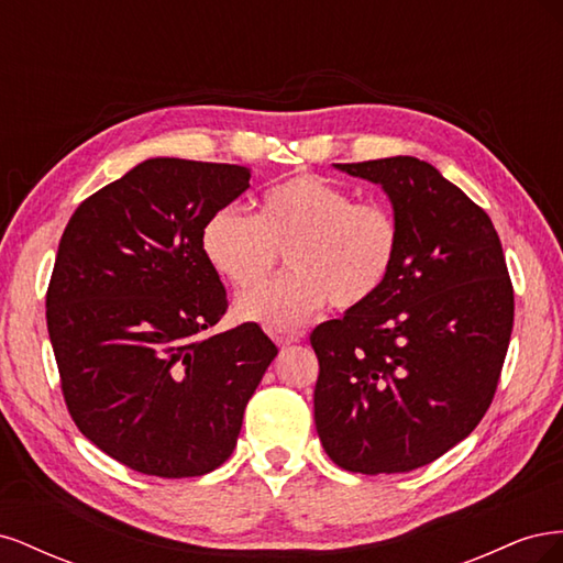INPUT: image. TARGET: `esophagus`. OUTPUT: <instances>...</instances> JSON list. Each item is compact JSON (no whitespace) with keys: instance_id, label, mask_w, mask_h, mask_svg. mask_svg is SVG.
<instances>
[{"instance_id":"esophagus-1","label":"esophagus","mask_w":563,"mask_h":563,"mask_svg":"<svg viewBox=\"0 0 563 563\" xmlns=\"http://www.w3.org/2000/svg\"><path fill=\"white\" fill-rule=\"evenodd\" d=\"M305 338V331H272V340L279 347H286V345H294V343H300V340Z\"/></svg>"}]
</instances>
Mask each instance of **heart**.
<instances>
[{
  "label": "heart",
  "mask_w": 563,
  "mask_h": 563,
  "mask_svg": "<svg viewBox=\"0 0 563 563\" xmlns=\"http://www.w3.org/2000/svg\"><path fill=\"white\" fill-rule=\"evenodd\" d=\"M287 249L292 267L257 284ZM401 251L399 218L380 201H354L345 187L317 174H296L263 195L258 216L228 203L201 228V253L234 288H252L236 314L267 329H291L323 305L356 310L376 298Z\"/></svg>",
  "instance_id": "b5f03b06"
}]
</instances>
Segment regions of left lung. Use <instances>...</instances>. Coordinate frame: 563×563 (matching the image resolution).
I'll return each instance as SVG.
<instances>
[{
    "label": "left lung",
    "instance_id": "left-lung-1",
    "mask_svg": "<svg viewBox=\"0 0 563 563\" xmlns=\"http://www.w3.org/2000/svg\"><path fill=\"white\" fill-rule=\"evenodd\" d=\"M383 185L401 251L383 291L310 343L314 424L338 467L395 474L463 441L493 401L515 323V288L486 211L416 157L335 164Z\"/></svg>",
    "mask_w": 563,
    "mask_h": 563
}]
</instances>
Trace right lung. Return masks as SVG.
Instances as JSON below:
<instances>
[{"instance_id":"right-lung-1","label":"right lung","mask_w":563,"mask_h":563,"mask_svg":"<svg viewBox=\"0 0 563 563\" xmlns=\"http://www.w3.org/2000/svg\"><path fill=\"white\" fill-rule=\"evenodd\" d=\"M249 178L236 164L147 159L84 199L60 236L46 327L65 406L91 444L141 474L223 465L277 356L255 321L207 333L228 294L201 228Z\"/></svg>"}]
</instances>
